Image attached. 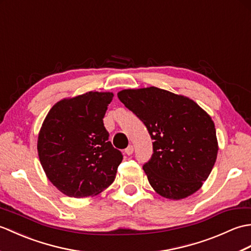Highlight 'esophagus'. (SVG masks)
<instances>
[{
    "label": "esophagus",
    "mask_w": 251,
    "mask_h": 251,
    "mask_svg": "<svg viewBox=\"0 0 251 251\" xmlns=\"http://www.w3.org/2000/svg\"><path fill=\"white\" fill-rule=\"evenodd\" d=\"M132 153H134V147L129 146V147L127 148L126 150H125V154H126V155H131Z\"/></svg>",
    "instance_id": "1"
}]
</instances>
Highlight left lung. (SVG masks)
<instances>
[{
    "label": "left lung",
    "instance_id": "8db88e82",
    "mask_svg": "<svg viewBox=\"0 0 251 251\" xmlns=\"http://www.w3.org/2000/svg\"><path fill=\"white\" fill-rule=\"evenodd\" d=\"M117 97L154 140L153 155L143 166L153 190L174 201L199 191L219 150L211 116L186 96L154 86L123 89Z\"/></svg>",
    "mask_w": 251,
    "mask_h": 251
}]
</instances>
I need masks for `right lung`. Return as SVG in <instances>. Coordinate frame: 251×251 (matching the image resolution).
I'll use <instances>...</instances> for the list:
<instances>
[{
  "label": "right lung",
  "instance_id": "1",
  "mask_svg": "<svg viewBox=\"0 0 251 251\" xmlns=\"http://www.w3.org/2000/svg\"><path fill=\"white\" fill-rule=\"evenodd\" d=\"M113 97L111 92H88L63 98L43 121L37 154L46 177L67 196H96L115 179L123 155L103 125Z\"/></svg>",
  "mask_w": 251,
  "mask_h": 251
}]
</instances>
